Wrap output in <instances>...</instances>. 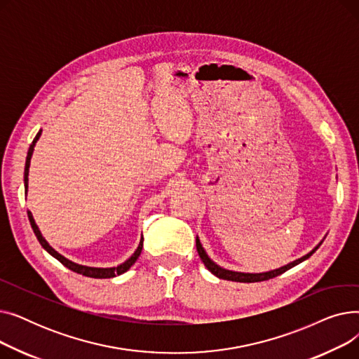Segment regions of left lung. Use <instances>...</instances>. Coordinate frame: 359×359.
<instances>
[{
	"label": "left lung",
	"mask_w": 359,
	"mask_h": 359,
	"mask_svg": "<svg viewBox=\"0 0 359 359\" xmlns=\"http://www.w3.org/2000/svg\"><path fill=\"white\" fill-rule=\"evenodd\" d=\"M318 246H320V244H318ZM318 246H317L316 249H313L309 255H306V256H303V257H299V259H297V260L288 263V265L282 266V268H279V269H275V271H271V272H265V273H241V272H233V271L222 269V268H219L218 265H215V263L208 257V255L205 253V250L202 249V244H201L199 238L196 237V250H198V255H199L201 260L203 262V265H205L206 268H208V271H210L211 273H214V275L218 276L219 279L233 280V282H260V280L272 279V278H275V276H278V275H280V273L287 272L288 269L294 268L295 265H298V263H301V262H304L306 259H309V257L318 249Z\"/></svg>",
	"instance_id": "obj_1"
}]
</instances>
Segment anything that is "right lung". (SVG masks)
I'll return each instance as SVG.
<instances>
[{"mask_svg":"<svg viewBox=\"0 0 359 359\" xmlns=\"http://www.w3.org/2000/svg\"><path fill=\"white\" fill-rule=\"evenodd\" d=\"M39 137H41V132H37V135H36V138L33 140V142H32V145H30V148H29V151H27V158H26V165H25V191H26V194H27V182H29V167H30V158H32V154H33V149H34V144H36V141L39 140ZM27 217H29V221H30V225H32V229H33V233L36 234V237H37V240H39V243L42 244V248L50 255V256H53L55 259H58L64 266H67L69 271H72V272H77V273H80V275H84V276H90V278H113V276H116V275H121V273H123V272H126L132 265H134V263L137 262V259H138V256L141 255V250H142V241H144V238H141V241H140V246H138V249L135 250V253L132 255L126 262H123L122 265H119V266H116V268H88V266H81V265H77V263H74V262H71V260H68V259H65L64 256H61L58 252H55L49 244H48V241L42 237V234H41V231H39V229H37V225L34 224V219H33V217H32V212L30 211H27Z\"/></svg>","mask_w":359,"mask_h":359,"instance_id":"1","label":"right lung"}]
</instances>
